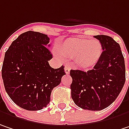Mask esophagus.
<instances>
[{"mask_svg": "<svg viewBox=\"0 0 129 129\" xmlns=\"http://www.w3.org/2000/svg\"><path fill=\"white\" fill-rule=\"evenodd\" d=\"M65 72H66V74H69V72H70V68L69 67V66H66L64 69Z\"/></svg>", "mask_w": 129, "mask_h": 129, "instance_id": "esophagus-1", "label": "esophagus"}]
</instances>
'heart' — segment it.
I'll use <instances>...</instances> for the list:
<instances>
[{
  "label": "heart",
  "instance_id": "obj_1",
  "mask_svg": "<svg viewBox=\"0 0 129 129\" xmlns=\"http://www.w3.org/2000/svg\"><path fill=\"white\" fill-rule=\"evenodd\" d=\"M60 51L65 55L74 58L80 67L87 69L98 63L102 54L103 47L99 40L74 37L66 40Z\"/></svg>",
  "mask_w": 129,
  "mask_h": 129
}]
</instances>
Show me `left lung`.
I'll use <instances>...</instances> for the list:
<instances>
[{
    "instance_id": "8db88e82",
    "label": "left lung",
    "mask_w": 129,
    "mask_h": 129,
    "mask_svg": "<svg viewBox=\"0 0 129 129\" xmlns=\"http://www.w3.org/2000/svg\"><path fill=\"white\" fill-rule=\"evenodd\" d=\"M103 52L92 70H71L72 98L84 110L99 111L115 102L125 84L124 57L119 44L105 35L95 36Z\"/></svg>"
}]
</instances>
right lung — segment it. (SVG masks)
I'll return each mask as SVG.
<instances>
[{
	"label": "right lung",
	"instance_id": "add662e5",
	"mask_svg": "<svg viewBox=\"0 0 129 129\" xmlns=\"http://www.w3.org/2000/svg\"><path fill=\"white\" fill-rule=\"evenodd\" d=\"M47 35L27 31L12 42L5 53L2 78L5 90L12 101L22 109L42 110L50 102L52 89L66 74L64 66L53 69L48 60Z\"/></svg>",
	"mask_w": 129,
	"mask_h": 129
}]
</instances>
